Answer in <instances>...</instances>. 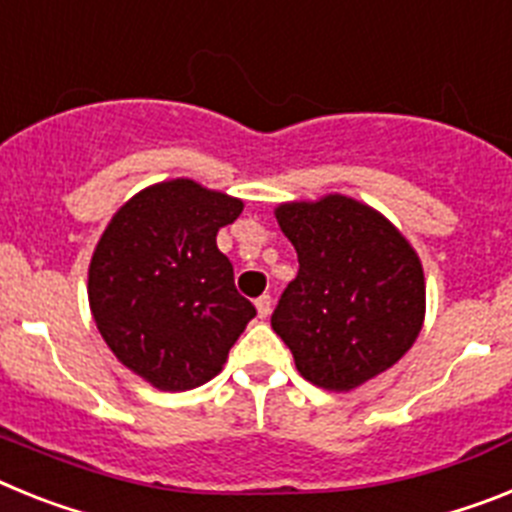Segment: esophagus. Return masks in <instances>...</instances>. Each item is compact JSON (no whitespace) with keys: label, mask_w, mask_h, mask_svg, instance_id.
I'll return each instance as SVG.
<instances>
[{"label":"esophagus","mask_w":512,"mask_h":512,"mask_svg":"<svg viewBox=\"0 0 512 512\" xmlns=\"http://www.w3.org/2000/svg\"><path fill=\"white\" fill-rule=\"evenodd\" d=\"M255 306H257V314H260V319H265V317H270V309H273V299H270L268 293H265V296H260V299L255 301Z\"/></svg>","instance_id":"obj_1"}]
</instances>
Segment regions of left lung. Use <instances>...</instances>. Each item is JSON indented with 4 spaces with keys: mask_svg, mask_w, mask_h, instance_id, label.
Instances as JSON below:
<instances>
[{
    "mask_svg": "<svg viewBox=\"0 0 512 512\" xmlns=\"http://www.w3.org/2000/svg\"><path fill=\"white\" fill-rule=\"evenodd\" d=\"M299 275L273 311L275 335L306 381L353 391L415 345L425 275L415 247L384 213L350 195L275 206Z\"/></svg>",
    "mask_w": 512,
    "mask_h": 512,
    "instance_id": "8db88e82",
    "label": "left lung"
}]
</instances>
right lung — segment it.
Instances as JSON below:
<instances>
[{
  "label": "right lung",
  "mask_w": 512,
  "mask_h": 512,
  "mask_svg": "<svg viewBox=\"0 0 512 512\" xmlns=\"http://www.w3.org/2000/svg\"><path fill=\"white\" fill-rule=\"evenodd\" d=\"M242 208L234 195L177 177L139 190L102 231L87 278L92 319L115 358L154 389L211 381L257 314L216 247Z\"/></svg>",
  "instance_id": "right-lung-1"
}]
</instances>
